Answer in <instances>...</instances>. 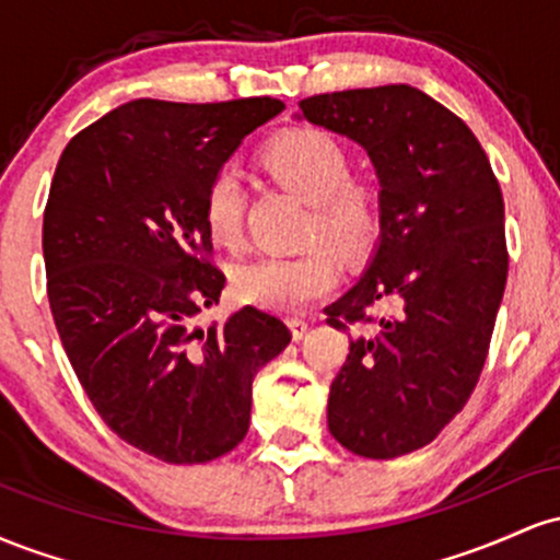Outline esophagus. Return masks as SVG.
Wrapping results in <instances>:
<instances>
[{"mask_svg": "<svg viewBox=\"0 0 560 560\" xmlns=\"http://www.w3.org/2000/svg\"><path fill=\"white\" fill-rule=\"evenodd\" d=\"M287 324H289V329H292V337H294V339L305 337V331H307V320H305V318L294 316V318H289Z\"/></svg>", "mask_w": 560, "mask_h": 560, "instance_id": "esophagus-1", "label": "esophagus"}]
</instances>
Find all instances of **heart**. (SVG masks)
<instances>
[{"label": "heart", "mask_w": 560, "mask_h": 560, "mask_svg": "<svg viewBox=\"0 0 560 560\" xmlns=\"http://www.w3.org/2000/svg\"><path fill=\"white\" fill-rule=\"evenodd\" d=\"M262 168L294 195L311 202L305 242H320L342 258H358L378 234V197L352 178V160L324 131H289L262 150ZM205 226L215 242L240 247L247 215V189L234 165L210 176L202 199ZM337 287V266L320 247L302 255H266L234 276L242 300L276 313H300Z\"/></svg>", "instance_id": "b5f03b06"}]
</instances>
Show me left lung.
<instances>
[{
	"label": "left lung",
	"instance_id": "left-lung-1",
	"mask_svg": "<svg viewBox=\"0 0 560 560\" xmlns=\"http://www.w3.org/2000/svg\"><path fill=\"white\" fill-rule=\"evenodd\" d=\"M300 113L363 144L382 184L369 271L324 311L365 331L331 382L329 432L363 458H397L464 410L485 369L508 279L503 191L471 128L413 86L316 94Z\"/></svg>",
	"mask_w": 560,
	"mask_h": 560
}]
</instances>
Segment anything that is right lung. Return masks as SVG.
Here are the masks:
<instances>
[{"mask_svg": "<svg viewBox=\"0 0 560 560\" xmlns=\"http://www.w3.org/2000/svg\"><path fill=\"white\" fill-rule=\"evenodd\" d=\"M273 96L133 100L62 150L44 208L47 298L83 392L128 445L165 464H208L249 429L253 378L292 339L247 305L197 326L226 276L202 199Z\"/></svg>", "mask_w": 560, "mask_h": 560, "instance_id": "right-lung-1", "label": "right lung"}]
</instances>
